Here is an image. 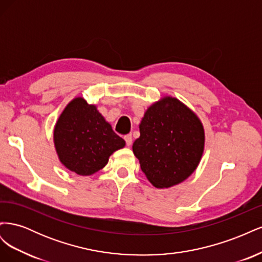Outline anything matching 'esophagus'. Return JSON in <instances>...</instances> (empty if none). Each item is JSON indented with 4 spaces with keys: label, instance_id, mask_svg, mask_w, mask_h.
<instances>
[{
    "label": "esophagus",
    "instance_id": "34e87169",
    "mask_svg": "<svg viewBox=\"0 0 262 262\" xmlns=\"http://www.w3.org/2000/svg\"><path fill=\"white\" fill-rule=\"evenodd\" d=\"M124 141H125L126 145L130 146V145L132 144V137H131V136H125V137H124Z\"/></svg>",
    "mask_w": 262,
    "mask_h": 262
}]
</instances>
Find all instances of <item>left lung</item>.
<instances>
[{
	"label": "left lung",
	"instance_id": "left-lung-1",
	"mask_svg": "<svg viewBox=\"0 0 262 262\" xmlns=\"http://www.w3.org/2000/svg\"><path fill=\"white\" fill-rule=\"evenodd\" d=\"M139 126L140 138L132 149L154 187L178 185L196 169L204 149V129L179 99L165 96L154 102Z\"/></svg>",
	"mask_w": 262,
	"mask_h": 262
}]
</instances>
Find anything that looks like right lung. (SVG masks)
Instances as JSON below:
<instances>
[{
  "mask_svg": "<svg viewBox=\"0 0 262 262\" xmlns=\"http://www.w3.org/2000/svg\"><path fill=\"white\" fill-rule=\"evenodd\" d=\"M53 142L62 165L80 176L104 168L109 156L125 145L97 107L82 97L71 100L60 115Z\"/></svg>",
  "mask_w": 262,
  "mask_h": 262,
  "instance_id": "add662e5",
  "label": "right lung"
}]
</instances>
